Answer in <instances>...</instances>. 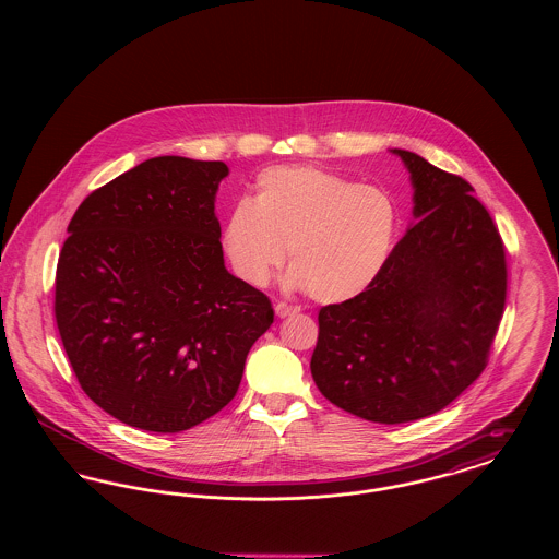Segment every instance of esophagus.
Returning a JSON list of instances; mask_svg holds the SVG:
<instances>
[{"label":"esophagus","instance_id":"1","mask_svg":"<svg viewBox=\"0 0 559 559\" xmlns=\"http://www.w3.org/2000/svg\"><path fill=\"white\" fill-rule=\"evenodd\" d=\"M274 312H276V317H278V319H287V317H292V314H297V312H299V308L281 301V304H276V306H274Z\"/></svg>","mask_w":559,"mask_h":559}]
</instances>
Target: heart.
Instances as JSON below:
<instances>
[{
  "mask_svg": "<svg viewBox=\"0 0 559 559\" xmlns=\"http://www.w3.org/2000/svg\"><path fill=\"white\" fill-rule=\"evenodd\" d=\"M399 207L381 187L356 185L310 167H267L253 201H239L224 222V251L242 281L262 287L289 247L285 285L320 304H340L369 289L385 266Z\"/></svg>",
  "mask_w": 559,
  "mask_h": 559,
  "instance_id": "1",
  "label": "heart"
}]
</instances>
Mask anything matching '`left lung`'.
Wrapping results in <instances>:
<instances>
[{"label": "left lung", "mask_w": 559, "mask_h": 559, "mask_svg": "<svg viewBox=\"0 0 559 559\" xmlns=\"http://www.w3.org/2000/svg\"><path fill=\"white\" fill-rule=\"evenodd\" d=\"M411 174L415 222L369 289L320 308V394L374 424L429 417L484 371L503 317L506 249L474 188L392 148Z\"/></svg>", "instance_id": "obj_1"}]
</instances>
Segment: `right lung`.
<instances>
[{"instance_id": "obj_1", "label": "right lung", "mask_w": 559, "mask_h": 559, "mask_svg": "<svg viewBox=\"0 0 559 559\" xmlns=\"http://www.w3.org/2000/svg\"><path fill=\"white\" fill-rule=\"evenodd\" d=\"M222 160L165 155L94 190L56 267V324L83 392L121 424L176 433L239 390L274 320L266 295L224 266Z\"/></svg>"}]
</instances>
